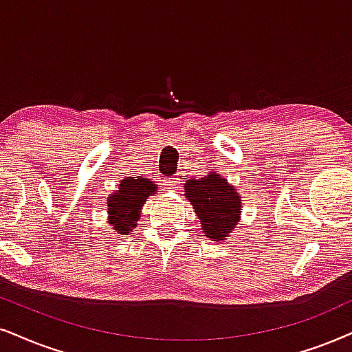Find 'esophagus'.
Returning <instances> with one entry per match:
<instances>
[{
  "mask_svg": "<svg viewBox=\"0 0 352 352\" xmlns=\"http://www.w3.org/2000/svg\"><path fill=\"white\" fill-rule=\"evenodd\" d=\"M179 185H180L179 179H172V177H167V179H164V186H166V188H170V190L179 188Z\"/></svg>",
  "mask_w": 352,
  "mask_h": 352,
  "instance_id": "34e87169",
  "label": "esophagus"
}]
</instances>
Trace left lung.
<instances>
[{
    "instance_id": "obj_1",
    "label": "left lung",
    "mask_w": 352,
    "mask_h": 352,
    "mask_svg": "<svg viewBox=\"0 0 352 352\" xmlns=\"http://www.w3.org/2000/svg\"><path fill=\"white\" fill-rule=\"evenodd\" d=\"M185 195L193 204L208 237L214 240L228 237L239 222L240 199L226 179L211 172L201 180H188Z\"/></svg>"
}]
</instances>
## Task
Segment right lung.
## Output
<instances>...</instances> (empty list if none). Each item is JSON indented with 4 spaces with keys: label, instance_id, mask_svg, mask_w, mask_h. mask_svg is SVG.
<instances>
[{
    "label": "right lung",
    "instance_id": "1",
    "mask_svg": "<svg viewBox=\"0 0 352 352\" xmlns=\"http://www.w3.org/2000/svg\"><path fill=\"white\" fill-rule=\"evenodd\" d=\"M155 190L157 186L143 177H128L120 182L118 191L109 198V222L113 224V229L123 235L135 229L140 209Z\"/></svg>",
    "mask_w": 352,
    "mask_h": 352
}]
</instances>
